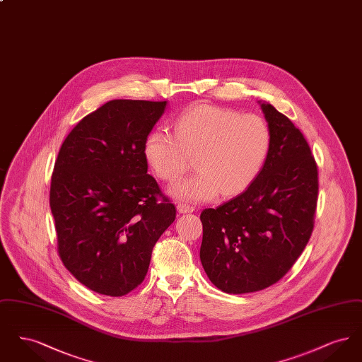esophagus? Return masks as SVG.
I'll use <instances>...</instances> for the list:
<instances>
[{"instance_id":"34e87169","label":"esophagus","mask_w":362,"mask_h":362,"mask_svg":"<svg viewBox=\"0 0 362 362\" xmlns=\"http://www.w3.org/2000/svg\"><path fill=\"white\" fill-rule=\"evenodd\" d=\"M195 209L192 206H189V205H186V204H177V211L179 213H192Z\"/></svg>"}]
</instances>
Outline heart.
Returning <instances> with one entry per match:
<instances>
[{
	"label": "heart",
	"instance_id": "obj_1",
	"mask_svg": "<svg viewBox=\"0 0 362 362\" xmlns=\"http://www.w3.org/2000/svg\"><path fill=\"white\" fill-rule=\"evenodd\" d=\"M175 134L157 129L144 142V155L156 176L173 183L189 170L195 156L198 171L170 194L185 202H205L220 192L238 195L263 170L273 144L267 121L233 108L197 105L173 123Z\"/></svg>",
	"mask_w": 362,
	"mask_h": 362
}]
</instances>
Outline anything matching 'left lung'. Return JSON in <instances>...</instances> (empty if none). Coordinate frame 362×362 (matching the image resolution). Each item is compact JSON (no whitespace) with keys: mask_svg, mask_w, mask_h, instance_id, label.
<instances>
[{"mask_svg":"<svg viewBox=\"0 0 362 362\" xmlns=\"http://www.w3.org/2000/svg\"><path fill=\"white\" fill-rule=\"evenodd\" d=\"M273 144L258 177L236 198L201 213V262L209 279L229 294L278 282L304 251L317 202V165L292 121L259 102Z\"/></svg>","mask_w":362,"mask_h":362,"instance_id":"left-lung-1","label":"left lung"}]
</instances>
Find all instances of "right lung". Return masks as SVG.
I'll return each mask as SVG.
<instances>
[{"label": "right lung", "instance_id": "add662e5", "mask_svg": "<svg viewBox=\"0 0 362 362\" xmlns=\"http://www.w3.org/2000/svg\"><path fill=\"white\" fill-rule=\"evenodd\" d=\"M167 102L111 100L76 124L50 187L59 258L93 292L119 297L144 281L176 217L148 173L144 142Z\"/></svg>", "mask_w": 362, "mask_h": 362}]
</instances>
